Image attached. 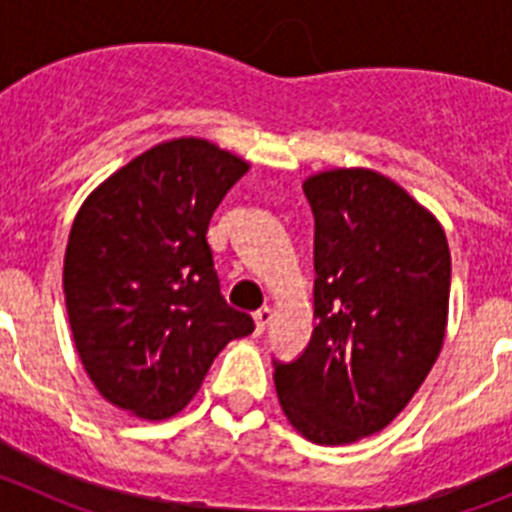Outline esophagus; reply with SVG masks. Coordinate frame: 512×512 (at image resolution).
Segmentation results:
<instances>
[{
  "instance_id": "obj_1",
  "label": "esophagus",
  "mask_w": 512,
  "mask_h": 512,
  "mask_svg": "<svg viewBox=\"0 0 512 512\" xmlns=\"http://www.w3.org/2000/svg\"><path fill=\"white\" fill-rule=\"evenodd\" d=\"M271 318H274V312H271V307H261V310L253 312V320H256V333H264L266 325L271 323Z\"/></svg>"
}]
</instances>
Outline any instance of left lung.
Listing matches in <instances>:
<instances>
[{
	"label": "left lung",
	"instance_id": "left-lung-1",
	"mask_svg": "<svg viewBox=\"0 0 512 512\" xmlns=\"http://www.w3.org/2000/svg\"><path fill=\"white\" fill-rule=\"evenodd\" d=\"M315 215V328L300 359L277 361L284 415L318 446L379 433L405 410L441 354L449 323L446 233L390 176H307Z\"/></svg>",
	"mask_w": 512,
	"mask_h": 512
}]
</instances>
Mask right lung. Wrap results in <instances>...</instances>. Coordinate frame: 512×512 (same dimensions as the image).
<instances>
[{
    "label": "right lung",
    "instance_id": "1",
    "mask_svg": "<svg viewBox=\"0 0 512 512\" xmlns=\"http://www.w3.org/2000/svg\"><path fill=\"white\" fill-rule=\"evenodd\" d=\"M251 169L205 138L164 140L107 176L79 207L63 295L99 395L143 420L189 405L215 356L253 333L220 295L207 225Z\"/></svg>",
    "mask_w": 512,
    "mask_h": 512
}]
</instances>
